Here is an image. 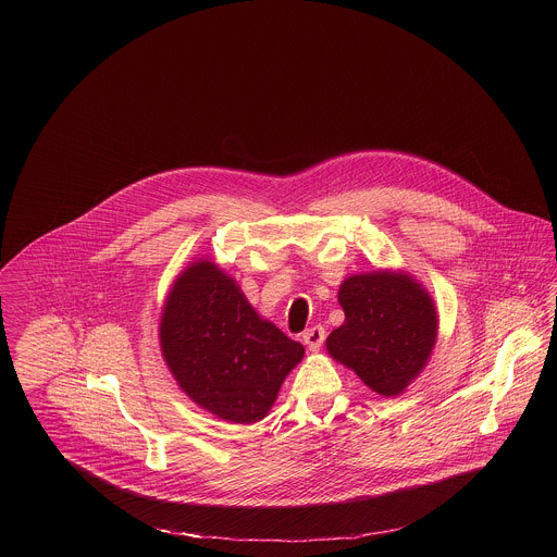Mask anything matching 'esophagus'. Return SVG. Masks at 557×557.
Here are the masks:
<instances>
[{"label":"esophagus","mask_w":557,"mask_h":557,"mask_svg":"<svg viewBox=\"0 0 557 557\" xmlns=\"http://www.w3.org/2000/svg\"><path fill=\"white\" fill-rule=\"evenodd\" d=\"M323 338H325V330H323L321 325L309 327V330L305 332V336H302L305 345H307L311 351H318L319 347L323 345Z\"/></svg>","instance_id":"obj_1"}]
</instances>
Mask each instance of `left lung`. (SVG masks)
Masks as SVG:
<instances>
[{"instance_id": "obj_1", "label": "left lung", "mask_w": 557, "mask_h": 557, "mask_svg": "<svg viewBox=\"0 0 557 557\" xmlns=\"http://www.w3.org/2000/svg\"><path fill=\"white\" fill-rule=\"evenodd\" d=\"M345 321L330 332L332 358L384 397L400 395L424 367L437 334L429 294L405 274H358L338 289Z\"/></svg>"}]
</instances>
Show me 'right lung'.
I'll return each mask as SVG.
<instances>
[{
  "label": "right lung",
  "mask_w": 557,
  "mask_h": 557,
  "mask_svg": "<svg viewBox=\"0 0 557 557\" xmlns=\"http://www.w3.org/2000/svg\"><path fill=\"white\" fill-rule=\"evenodd\" d=\"M162 356L180 388L230 422H257L305 347L263 321L238 285L199 261L175 281L160 321Z\"/></svg>",
  "instance_id": "1"
}]
</instances>
